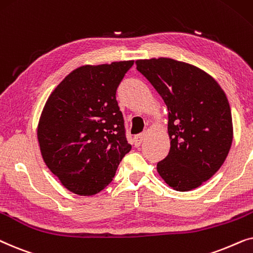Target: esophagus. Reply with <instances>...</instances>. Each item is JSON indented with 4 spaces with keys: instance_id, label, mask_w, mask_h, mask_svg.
Here are the masks:
<instances>
[{
    "instance_id": "34e87169",
    "label": "esophagus",
    "mask_w": 253,
    "mask_h": 253,
    "mask_svg": "<svg viewBox=\"0 0 253 253\" xmlns=\"http://www.w3.org/2000/svg\"><path fill=\"white\" fill-rule=\"evenodd\" d=\"M146 136H147L146 133H141V134H139V135L134 136V143H135V146L139 147L140 144L143 142V140L146 139Z\"/></svg>"
}]
</instances>
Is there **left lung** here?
Returning a JSON list of instances; mask_svg holds the SVG:
<instances>
[{"label":"left lung","mask_w":253,"mask_h":253,"mask_svg":"<svg viewBox=\"0 0 253 253\" xmlns=\"http://www.w3.org/2000/svg\"><path fill=\"white\" fill-rule=\"evenodd\" d=\"M168 107L170 150L157 172L173 190L186 192L213 177L230 150L234 127L227 96L210 74L170 58L136 60Z\"/></svg>","instance_id":"8db88e82"}]
</instances>
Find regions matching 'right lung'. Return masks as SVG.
Wrapping results in <instances>:
<instances>
[{"mask_svg":"<svg viewBox=\"0 0 253 253\" xmlns=\"http://www.w3.org/2000/svg\"><path fill=\"white\" fill-rule=\"evenodd\" d=\"M133 60L74 69L53 90L37 137L42 160L67 190L89 197L112 181L127 142L117 87Z\"/></svg>","mask_w":253,"mask_h":253,"instance_id":"obj_1","label":"right lung"}]
</instances>
